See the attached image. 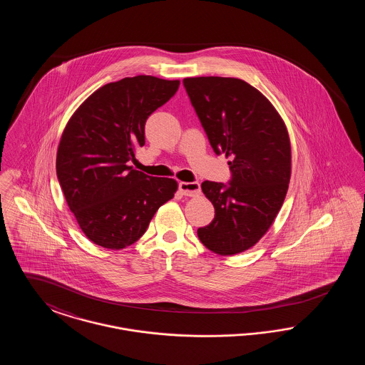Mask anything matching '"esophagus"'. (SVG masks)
<instances>
[{"instance_id":"34e87169","label":"esophagus","mask_w":365,"mask_h":365,"mask_svg":"<svg viewBox=\"0 0 365 365\" xmlns=\"http://www.w3.org/2000/svg\"><path fill=\"white\" fill-rule=\"evenodd\" d=\"M179 191H180L183 195L194 197V195L200 194L201 187H200V183H198V182H180V183H179Z\"/></svg>"}]
</instances>
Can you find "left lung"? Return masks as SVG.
<instances>
[{
    "label": "left lung",
    "instance_id": "obj_1",
    "mask_svg": "<svg viewBox=\"0 0 365 365\" xmlns=\"http://www.w3.org/2000/svg\"><path fill=\"white\" fill-rule=\"evenodd\" d=\"M191 105L213 152L230 157L228 183L201 187L215 219L197 230L209 250L231 256L260 241L284 201L292 174V148L277 109L242 79H183Z\"/></svg>",
    "mask_w": 365,
    "mask_h": 365
}]
</instances>
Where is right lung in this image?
<instances>
[{"mask_svg":"<svg viewBox=\"0 0 365 365\" xmlns=\"http://www.w3.org/2000/svg\"><path fill=\"white\" fill-rule=\"evenodd\" d=\"M179 81L150 75L124 78L94 91L67 124L56 173L71 212L90 241L123 249L145 234L178 183L134 170L148 118L170 101Z\"/></svg>","mask_w":365,"mask_h":365,"instance_id":"add662e5","label":"right lung"}]
</instances>
